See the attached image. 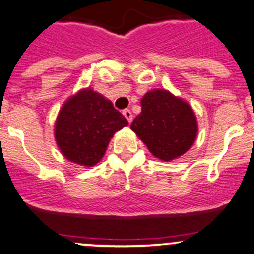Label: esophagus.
I'll return each mask as SVG.
<instances>
[{"instance_id":"esophagus-1","label":"esophagus","mask_w":254,"mask_h":254,"mask_svg":"<svg viewBox=\"0 0 254 254\" xmlns=\"http://www.w3.org/2000/svg\"><path fill=\"white\" fill-rule=\"evenodd\" d=\"M122 114H124V116L126 117L127 121L130 124V122H132V120H133V114H132V111H130L129 109H125V110L122 111Z\"/></svg>"}]
</instances>
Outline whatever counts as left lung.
<instances>
[{
    "label": "left lung",
    "mask_w": 254,
    "mask_h": 254,
    "mask_svg": "<svg viewBox=\"0 0 254 254\" xmlns=\"http://www.w3.org/2000/svg\"><path fill=\"white\" fill-rule=\"evenodd\" d=\"M140 104L141 113L130 128L155 157L171 161L191 148L197 122L187 102L167 91L155 89L141 98Z\"/></svg>",
    "instance_id": "obj_1"
}]
</instances>
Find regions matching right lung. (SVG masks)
<instances>
[{"label":"right lung","instance_id":"add662e5","mask_svg":"<svg viewBox=\"0 0 254 254\" xmlns=\"http://www.w3.org/2000/svg\"><path fill=\"white\" fill-rule=\"evenodd\" d=\"M127 125L110 100L83 89L63 105L56 122V140L67 160L91 167L104 156L114 133Z\"/></svg>","mask_w":254,"mask_h":254}]
</instances>
